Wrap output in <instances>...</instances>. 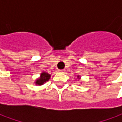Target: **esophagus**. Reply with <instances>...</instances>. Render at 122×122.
Instances as JSON below:
<instances>
[{"label": "esophagus", "instance_id": "esophagus-1", "mask_svg": "<svg viewBox=\"0 0 122 122\" xmlns=\"http://www.w3.org/2000/svg\"><path fill=\"white\" fill-rule=\"evenodd\" d=\"M64 71H65V70H64V69H60V70H58L59 73H64Z\"/></svg>", "mask_w": 122, "mask_h": 122}]
</instances>
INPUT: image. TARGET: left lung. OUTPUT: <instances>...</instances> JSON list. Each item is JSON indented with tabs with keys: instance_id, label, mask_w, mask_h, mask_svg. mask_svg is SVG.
<instances>
[{
	"instance_id": "left-lung-1",
	"label": "left lung",
	"mask_w": 122,
	"mask_h": 122,
	"mask_svg": "<svg viewBox=\"0 0 122 122\" xmlns=\"http://www.w3.org/2000/svg\"><path fill=\"white\" fill-rule=\"evenodd\" d=\"M77 77H78V78H79V76H77Z\"/></svg>"
}]
</instances>
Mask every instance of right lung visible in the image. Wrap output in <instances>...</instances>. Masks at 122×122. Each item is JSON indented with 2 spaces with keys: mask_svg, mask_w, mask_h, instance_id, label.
Returning a JSON list of instances; mask_svg holds the SVG:
<instances>
[{
  "mask_svg": "<svg viewBox=\"0 0 122 122\" xmlns=\"http://www.w3.org/2000/svg\"><path fill=\"white\" fill-rule=\"evenodd\" d=\"M50 75L48 74V73H42L40 75V78L39 79H38L36 81V85H39V86H41V85H43L44 83H45L46 81H47L49 79V78H50Z\"/></svg>",
  "mask_w": 122,
  "mask_h": 122,
  "instance_id": "1",
  "label": "right lung"
}]
</instances>
